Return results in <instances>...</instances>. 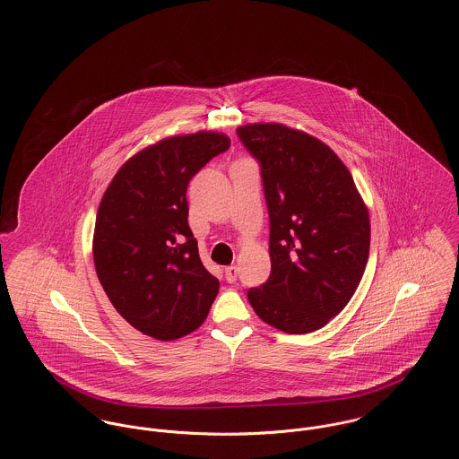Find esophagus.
<instances>
[{
  "label": "esophagus",
  "mask_w": 459,
  "mask_h": 459,
  "mask_svg": "<svg viewBox=\"0 0 459 459\" xmlns=\"http://www.w3.org/2000/svg\"><path fill=\"white\" fill-rule=\"evenodd\" d=\"M237 275H238V268L233 264V266H228L226 270H224V277H226V281L228 282H235L237 281Z\"/></svg>",
  "instance_id": "1"
}]
</instances>
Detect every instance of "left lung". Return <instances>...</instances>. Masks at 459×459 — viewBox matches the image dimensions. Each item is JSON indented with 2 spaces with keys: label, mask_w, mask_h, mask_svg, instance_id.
<instances>
[{
  "label": "left lung",
  "mask_w": 459,
  "mask_h": 459,
  "mask_svg": "<svg viewBox=\"0 0 459 459\" xmlns=\"http://www.w3.org/2000/svg\"><path fill=\"white\" fill-rule=\"evenodd\" d=\"M262 166L270 277L247 299L286 333L325 327L353 297L369 258V212L325 143L282 124L237 129Z\"/></svg>",
  "instance_id": "obj_1"
}]
</instances>
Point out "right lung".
I'll use <instances>...</instances> for the list:
<instances>
[{"mask_svg":"<svg viewBox=\"0 0 459 459\" xmlns=\"http://www.w3.org/2000/svg\"><path fill=\"white\" fill-rule=\"evenodd\" d=\"M226 134L166 137L132 155L100 199L93 263L115 309L144 335L173 341L206 320L219 281L199 260L187 186Z\"/></svg>","mask_w":459,"mask_h":459,"instance_id":"obj_1","label":"right lung"}]
</instances>
